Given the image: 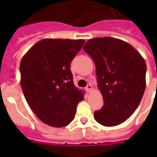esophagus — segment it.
Masks as SVG:
<instances>
[{"instance_id":"1","label":"esophagus","mask_w":157,"mask_h":157,"mask_svg":"<svg viewBox=\"0 0 157 157\" xmlns=\"http://www.w3.org/2000/svg\"><path fill=\"white\" fill-rule=\"evenodd\" d=\"M93 86H92V85H90V84H89V85H87V86H86V90L87 91H88V92H90L91 90H93Z\"/></svg>"}]
</instances>
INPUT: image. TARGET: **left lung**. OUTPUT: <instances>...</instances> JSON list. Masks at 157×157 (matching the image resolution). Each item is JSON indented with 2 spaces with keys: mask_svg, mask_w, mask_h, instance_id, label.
<instances>
[{
  "mask_svg": "<svg viewBox=\"0 0 157 157\" xmlns=\"http://www.w3.org/2000/svg\"><path fill=\"white\" fill-rule=\"evenodd\" d=\"M83 49L95 63L98 88L104 103L94 112V119L103 126L121 124L134 113L144 95L145 60L129 43L109 36L89 40Z\"/></svg>",
  "mask_w": 157,
  "mask_h": 157,
  "instance_id": "8db88e82",
  "label": "left lung"
}]
</instances>
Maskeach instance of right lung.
<instances>
[{"label": "right lung", "mask_w": 157, "mask_h": 157, "mask_svg": "<svg viewBox=\"0 0 157 157\" xmlns=\"http://www.w3.org/2000/svg\"><path fill=\"white\" fill-rule=\"evenodd\" d=\"M84 43L82 39H42L21 59L24 97L38 119L50 126L70 124L83 100L84 92L74 85L70 64Z\"/></svg>", "instance_id": "1"}]
</instances>
